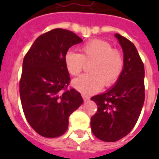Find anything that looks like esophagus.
<instances>
[{"label":"esophagus","mask_w":159,"mask_h":159,"mask_svg":"<svg viewBox=\"0 0 159 159\" xmlns=\"http://www.w3.org/2000/svg\"><path fill=\"white\" fill-rule=\"evenodd\" d=\"M82 96H83V99L84 101H87V100H89L90 99V97L87 96V95H85V94H83Z\"/></svg>","instance_id":"34e87169"}]
</instances>
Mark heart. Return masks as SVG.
<instances>
[{
    "instance_id": "obj_1",
    "label": "heart",
    "mask_w": 159,
    "mask_h": 159,
    "mask_svg": "<svg viewBox=\"0 0 159 159\" xmlns=\"http://www.w3.org/2000/svg\"><path fill=\"white\" fill-rule=\"evenodd\" d=\"M81 53L68 51L65 55L66 70L71 76H78L89 65V74L73 80V87L83 94L96 93L105 84L112 86L124 68L123 53L107 41L93 39L81 47Z\"/></svg>"
}]
</instances>
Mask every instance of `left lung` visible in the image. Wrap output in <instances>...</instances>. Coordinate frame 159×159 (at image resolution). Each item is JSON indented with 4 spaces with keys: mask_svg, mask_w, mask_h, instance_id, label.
<instances>
[{
    "mask_svg": "<svg viewBox=\"0 0 159 159\" xmlns=\"http://www.w3.org/2000/svg\"><path fill=\"white\" fill-rule=\"evenodd\" d=\"M123 51L124 68L113 88L93 96L98 107L91 117V129L103 141H117L126 136L140 117L145 100L144 64L135 46L115 34Z\"/></svg>",
    "mask_w": 159,
    "mask_h": 159,
    "instance_id": "obj_1",
    "label": "left lung"
}]
</instances>
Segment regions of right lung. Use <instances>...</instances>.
Here are the masks:
<instances>
[{
  "label": "right lung",
  "mask_w": 159,
  "mask_h": 159,
  "mask_svg": "<svg viewBox=\"0 0 159 159\" xmlns=\"http://www.w3.org/2000/svg\"><path fill=\"white\" fill-rule=\"evenodd\" d=\"M82 42L72 31L52 30L38 36L24 58L19 82L23 111L42 136L65 134L70 115L83 104L81 93L68 89L70 78L65 65L68 49Z\"/></svg>",
  "instance_id": "add662e5"
}]
</instances>
